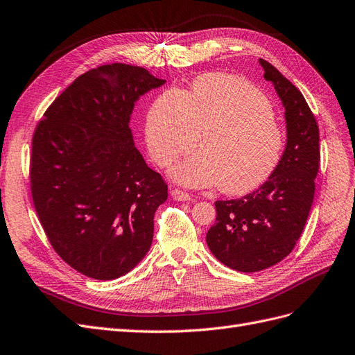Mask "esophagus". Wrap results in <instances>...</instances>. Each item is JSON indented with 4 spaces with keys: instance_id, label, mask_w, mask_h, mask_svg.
I'll use <instances>...</instances> for the list:
<instances>
[{
    "instance_id": "esophagus-1",
    "label": "esophagus",
    "mask_w": 355,
    "mask_h": 355,
    "mask_svg": "<svg viewBox=\"0 0 355 355\" xmlns=\"http://www.w3.org/2000/svg\"><path fill=\"white\" fill-rule=\"evenodd\" d=\"M171 196H172V199L180 200V202H189V200L193 199L189 193H186V191L180 190V189H172L171 190Z\"/></svg>"
}]
</instances>
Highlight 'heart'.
Instances as JSON below:
<instances>
[{"instance_id":"obj_1","label":"heart","mask_w":355,"mask_h":355,"mask_svg":"<svg viewBox=\"0 0 355 355\" xmlns=\"http://www.w3.org/2000/svg\"><path fill=\"white\" fill-rule=\"evenodd\" d=\"M200 137L202 153L172 169L178 183L217 186L226 195L259 189L278 168L286 132L269 99L239 77L211 73L189 94L168 90L150 107L146 144L159 166L190 153Z\"/></svg>"}]
</instances>
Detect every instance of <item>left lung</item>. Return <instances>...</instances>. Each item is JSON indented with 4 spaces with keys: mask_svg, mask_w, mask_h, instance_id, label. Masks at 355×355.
I'll use <instances>...</instances> for the list:
<instances>
[{
    "mask_svg": "<svg viewBox=\"0 0 355 355\" xmlns=\"http://www.w3.org/2000/svg\"><path fill=\"white\" fill-rule=\"evenodd\" d=\"M286 108L287 144L278 168L244 198L217 200L207 244L223 265L259 272L277 265L295 248L308 220L320 168V132L300 90L268 60L260 59Z\"/></svg>",
    "mask_w": 355,
    "mask_h": 355,
    "instance_id": "8db88e82",
    "label": "left lung"
}]
</instances>
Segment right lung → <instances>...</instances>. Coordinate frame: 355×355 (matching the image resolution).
Listing matches in <instances>:
<instances>
[{
    "mask_svg": "<svg viewBox=\"0 0 355 355\" xmlns=\"http://www.w3.org/2000/svg\"><path fill=\"white\" fill-rule=\"evenodd\" d=\"M165 80L143 67L101 65L77 77L33 137L31 193L58 256L83 275L114 279L144 259L168 186L134 146L130 114Z\"/></svg>",
    "mask_w": 355,
    "mask_h": 355,
    "instance_id": "right-lung-1",
    "label": "right lung"
}]
</instances>
